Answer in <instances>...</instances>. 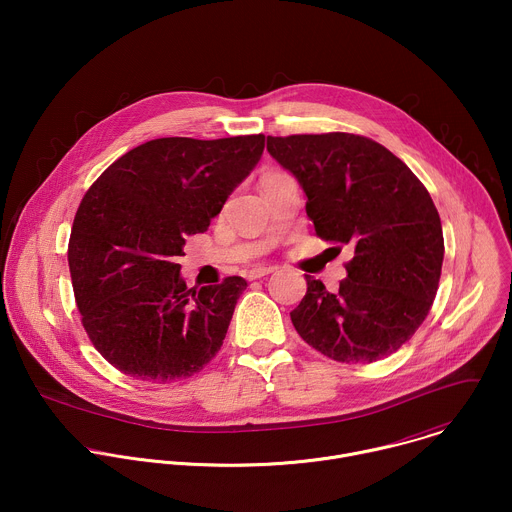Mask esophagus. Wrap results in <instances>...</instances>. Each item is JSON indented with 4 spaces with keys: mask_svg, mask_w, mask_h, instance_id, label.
<instances>
[{
    "mask_svg": "<svg viewBox=\"0 0 512 512\" xmlns=\"http://www.w3.org/2000/svg\"><path fill=\"white\" fill-rule=\"evenodd\" d=\"M277 267H273V265H257V267H253V269H249L247 271V279H259V277H265V275H269V273H273Z\"/></svg>",
    "mask_w": 512,
    "mask_h": 512,
    "instance_id": "1",
    "label": "esophagus"
}]
</instances>
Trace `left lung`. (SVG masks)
Returning a JSON list of instances; mask_svg holds the SVG:
<instances>
[{
	"mask_svg": "<svg viewBox=\"0 0 512 512\" xmlns=\"http://www.w3.org/2000/svg\"><path fill=\"white\" fill-rule=\"evenodd\" d=\"M267 152L300 182L316 235L354 251L338 289L306 275L294 328L338 362L397 352L442 275L444 233L429 192L381 143L354 133L267 135Z\"/></svg>",
	"mask_w": 512,
	"mask_h": 512,
	"instance_id": "8db88e82",
	"label": "left lung"
}]
</instances>
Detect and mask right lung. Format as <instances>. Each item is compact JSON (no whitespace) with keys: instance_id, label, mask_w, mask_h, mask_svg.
Returning <instances> with one entry per match:
<instances>
[{"instance_id":"1","label":"right lung","mask_w":512,"mask_h":512,"mask_svg":"<svg viewBox=\"0 0 512 512\" xmlns=\"http://www.w3.org/2000/svg\"><path fill=\"white\" fill-rule=\"evenodd\" d=\"M265 135L160 137L113 162L85 194L68 241L83 326L121 373L172 383L221 350L247 281L188 289V235L204 233L261 160Z\"/></svg>"}]
</instances>
